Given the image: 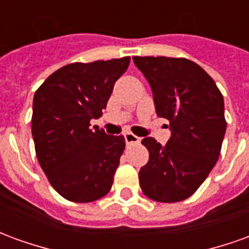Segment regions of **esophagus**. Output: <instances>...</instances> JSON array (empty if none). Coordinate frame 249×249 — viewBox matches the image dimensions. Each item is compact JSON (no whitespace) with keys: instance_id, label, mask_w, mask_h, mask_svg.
Wrapping results in <instances>:
<instances>
[{"instance_id":"esophagus-1","label":"esophagus","mask_w":249,"mask_h":249,"mask_svg":"<svg viewBox=\"0 0 249 249\" xmlns=\"http://www.w3.org/2000/svg\"><path fill=\"white\" fill-rule=\"evenodd\" d=\"M124 137L126 144H139L141 141L140 137H137V136L133 135V133H130V132H126L124 135Z\"/></svg>"}]
</instances>
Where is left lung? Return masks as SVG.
<instances>
[{
	"mask_svg": "<svg viewBox=\"0 0 249 249\" xmlns=\"http://www.w3.org/2000/svg\"><path fill=\"white\" fill-rule=\"evenodd\" d=\"M149 82L159 117L169 121L171 139L162 146L142 139L149 161L139 172L146 197L183 201L197 191L219 160L227 121L224 98L196 62L173 57H133Z\"/></svg>",
	"mask_w": 249,
	"mask_h": 249,
	"instance_id": "obj_1",
	"label": "left lung"
}]
</instances>
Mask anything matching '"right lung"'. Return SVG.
I'll return each mask as SVG.
<instances>
[{"mask_svg": "<svg viewBox=\"0 0 249 249\" xmlns=\"http://www.w3.org/2000/svg\"><path fill=\"white\" fill-rule=\"evenodd\" d=\"M129 62V57L73 62L52 73L36 90V155L52 187L69 201H96L112 188L125 139L90 128V120L103 116L114 82Z\"/></svg>", "mask_w": 249, "mask_h": 249, "instance_id": "1", "label": "right lung"}]
</instances>
